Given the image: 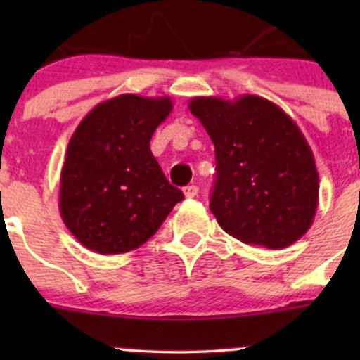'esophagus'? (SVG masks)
Wrapping results in <instances>:
<instances>
[{
	"label": "esophagus",
	"instance_id": "34e87169",
	"mask_svg": "<svg viewBox=\"0 0 360 360\" xmlns=\"http://www.w3.org/2000/svg\"><path fill=\"white\" fill-rule=\"evenodd\" d=\"M183 193H184V197H186V198L197 197V195H198V186H195V184H190V186L183 188Z\"/></svg>",
	"mask_w": 360,
	"mask_h": 360
}]
</instances>
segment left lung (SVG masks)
Segmentation results:
<instances>
[{
  "label": "left lung",
  "instance_id": "1",
  "mask_svg": "<svg viewBox=\"0 0 360 360\" xmlns=\"http://www.w3.org/2000/svg\"><path fill=\"white\" fill-rule=\"evenodd\" d=\"M190 111L214 143L217 177L210 210L237 240L284 249L314 223L319 172L296 122L259 96L193 97Z\"/></svg>",
  "mask_w": 360,
  "mask_h": 360
}]
</instances>
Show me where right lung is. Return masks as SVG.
Returning <instances> with one entry per match:
<instances>
[{
	"mask_svg": "<svg viewBox=\"0 0 360 360\" xmlns=\"http://www.w3.org/2000/svg\"><path fill=\"white\" fill-rule=\"evenodd\" d=\"M170 97L122 94L86 112L69 139L59 210L72 237L97 254H123L150 240L183 191L150 150L172 111Z\"/></svg>",
	"mask_w": 360,
	"mask_h": 360,
	"instance_id": "add662e5",
	"label": "right lung"
}]
</instances>
